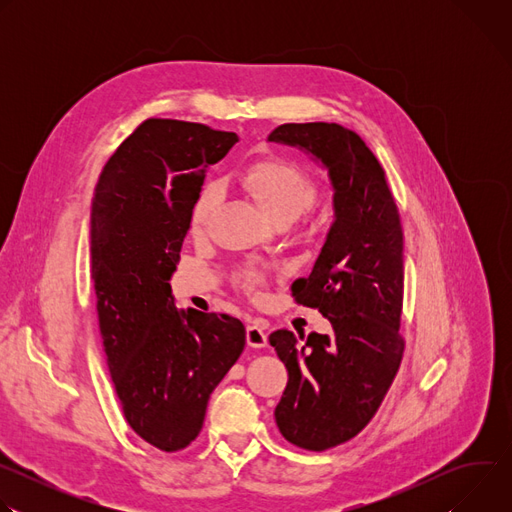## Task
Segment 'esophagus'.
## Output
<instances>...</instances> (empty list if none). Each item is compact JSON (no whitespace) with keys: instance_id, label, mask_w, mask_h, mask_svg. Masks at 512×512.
<instances>
[{"instance_id":"34e87169","label":"esophagus","mask_w":512,"mask_h":512,"mask_svg":"<svg viewBox=\"0 0 512 512\" xmlns=\"http://www.w3.org/2000/svg\"><path fill=\"white\" fill-rule=\"evenodd\" d=\"M247 344L251 348H263L267 344V332L259 324L247 326Z\"/></svg>"}]
</instances>
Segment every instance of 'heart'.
<instances>
[{
    "instance_id": "heart-1",
    "label": "heart",
    "mask_w": 512,
    "mask_h": 512,
    "mask_svg": "<svg viewBox=\"0 0 512 512\" xmlns=\"http://www.w3.org/2000/svg\"><path fill=\"white\" fill-rule=\"evenodd\" d=\"M245 184L275 218H298L316 202L318 196L316 182L310 178V174L296 162L281 158L263 160L251 166L245 174ZM223 192L225 186L221 180H210L204 184L192 208L194 229H204L210 223V218L223 200ZM245 283L247 287H255L259 283V275H249Z\"/></svg>"
}]
</instances>
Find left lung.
<instances>
[{"label": "left lung", "mask_w": 512, "mask_h": 512, "mask_svg": "<svg viewBox=\"0 0 512 512\" xmlns=\"http://www.w3.org/2000/svg\"><path fill=\"white\" fill-rule=\"evenodd\" d=\"M269 141L308 152L334 190V223L308 277L291 294L330 320L308 340L275 330L271 346L287 369L275 423L289 444L322 452L344 444L381 407L403 356V231L375 154L338 123H285ZM303 342L300 343L299 340Z\"/></svg>", "instance_id": "obj_1"}]
</instances>
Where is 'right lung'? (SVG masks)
Instances as JSON below:
<instances>
[{
    "mask_svg": "<svg viewBox=\"0 0 512 512\" xmlns=\"http://www.w3.org/2000/svg\"><path fill=\"white\" fill-rule=\"evenodd\" d=\"M239 141L143 121L105 164L91 206V275L107 367L131 429L162 452L196 440L214 387L245 348L229 314L178 310L170 277L210 164Z\"/></svg>",
    "mask_w": 512,
    "mask_h": 512,
    "instance_id": "obj_1",
    "label": "right lung"
}]
</instances>
